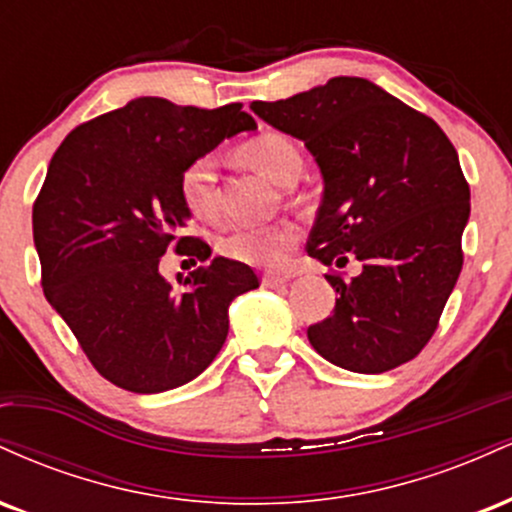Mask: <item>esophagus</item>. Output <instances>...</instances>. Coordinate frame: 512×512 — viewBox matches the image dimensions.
<instances>
[{"label":"esophagus","mask_w":512,"mask_h":512,"mask_svg":"<svg viewBox=\"0 0 512 512\" xmlns=\"http://www.w3.org/2000/svg\"><path fill=\"white\" fill-rule=\"evenodd\" d=\"M289 284V276L284 274H262V286H267V289H279V286Z\"/></svg>","instance_id":"esophagus-1"}]
</instances>
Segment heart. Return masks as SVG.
Masks as SVG:
<instances>
[{"label": "heart", "mask_w": 512, "mask_h": 512, "mask_svg": "<svg viewBox=\"0 0 512 512\" xmlns=\"http://www.w3.org/2000/svg\"><path fill=\"white\" fill-rule=\"evenodd\" d=\"M240 156L276 185L298 180L303 158L298 146L279 132H264L240 149ZM180 197L187 211L197 219H214L219 211V175L216 158L202 156L187 163L180 173ZM301 240V228L291 221L267 226H243L221 240V252L231 260L262 269H281L291 260V252Z\"/></svg>", "instance_id": "heart-1"}]
</instances>
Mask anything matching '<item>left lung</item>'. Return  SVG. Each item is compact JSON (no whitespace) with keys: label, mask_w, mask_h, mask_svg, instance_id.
Instances as JSON below:
<instances>
[{"label":"left lung","mask_w":512,"mask_h":512,"mask_svg":"<svg viewBox=\"0 0 512 512\" xmlns=\"http://www.w3.org/2000/svg\"><path fill=\"white\" fill-rule=\"evenodd\" d=\"M250 110L301 139L322 175L308 255L363 272L346 281L334 313L308 327L313 349L351 373L407 363L436 332L462 272L469 185L455 146L431 117L358 76Z\"/></svg>","instance_id":"left-lung-1"}]
</instances>
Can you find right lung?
Segmentation results:
<instances>
[{
    "label": "right lung",
    "instance_id": "add662e5",
    "mask_svg": "<svg viewBox=\"0 0 512 512\" xmlns=\"http://www.w3.org/2000/svg\"><path fill=\"white\" fill-rule=\"evenodd\" d=\"M231 103L216 110L142 96L79 125L52 156L33 207L43 291L93 368L139 395L173 390L214 361L228 305L260 281L248 264L214 257L180 286L158 262L168 245L209 260L185 236L180 173L257 122Z\"/></svg>",
    "mask_w": 512,
    "mask_h": 512
}]
</instances>
